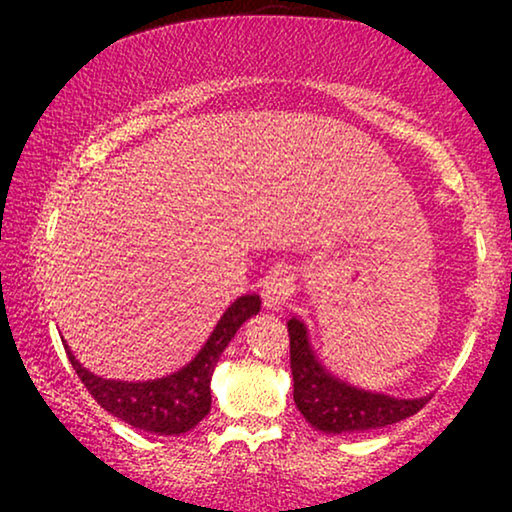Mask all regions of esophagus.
<instances>
[{"label": "esophagus", "instance_id": "obj_1", "mask_svg": "<svg viewBox=\"0 0 512 512\" xmlns=\"http://www.w3.org/2000/svg\"><path fill=\"white\" fill-rule=\"evenodd\" d=\"M293 291V275L286 268H275L265 275L261 284L263 307L270 312L282 310V305L289 300Z\"/></svg>", "mask_w": 512, "mask_h": 512}]
</instances>
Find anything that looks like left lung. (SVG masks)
I'll return each mask as SVG.
<instances>
[{
	"instance_id": "8db88e82",
	"label": "left lung",
	"mask_w": 512,
	"mask_h": 512,
	"mask_svg": "<svg viewBox=\"0 0 512 512\" xmlns=\"http://www.w3.org/2000/svg\"><path fill=\"white\" fill-rule=\"evenodd\" d=\"M293 401L307 422L324 433H363L403 422L429 403V396L394 398L354 387L317 359L307 326L298 317L289 319Z\"/></svg>"
}]
</instances>
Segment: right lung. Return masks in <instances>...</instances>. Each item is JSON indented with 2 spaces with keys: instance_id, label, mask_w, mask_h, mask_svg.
I'll return each instance as SVG.
<instances>
[{
  "instance_id": "right-lung-1",
  "label": "right lung",
  "mask_w": 512,
  "mask_h": 512,
  "mask_svg": "<svg viewBox=\"0 0 512 512\" xmlns=\"http://www.w3.org/2000/svg\"><path fill=\"white\" fill-rule=\"evenodd\" d=\"M261 310V298L256 293L240 296L233 305L223 312L219 324L209 335L200 352L186 363L184 368L174 370L172 375L158 377V380L146 382H125V380H107L90 373L83 368L72 349H67L69 361L93 394L97 403L102 405L109 415L130 424L132 429L156 433V436H179V433L191 431L212 410V373L219 363L221 354L226 352L228 342L235 338L244 321L254 317Z\"/></svg>"
}]
</instances>
